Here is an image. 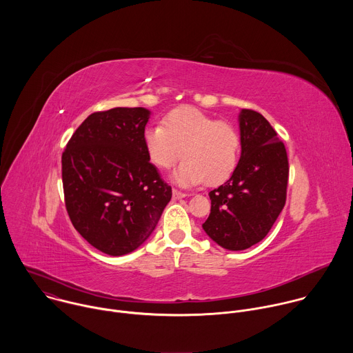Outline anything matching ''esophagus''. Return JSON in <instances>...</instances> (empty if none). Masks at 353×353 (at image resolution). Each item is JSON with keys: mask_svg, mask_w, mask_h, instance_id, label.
Returning a JSON list of instances; mask_svg holds the SVG:
<instances>
[{"mask_svg": "<svg viewBox=\"0 0 353 353\" xmlns=\"http://www.w3.org/2000/svg\"><path fill=\"white\" fill-rule=\"evenodd\" d=\"M184 196H187V194L185 192H183V191H179V190H176V188H173V198H184Z\"/></svg>", "mask_w": 353, "mask_h": 353, "instance_id": "34e87169", "label": "esophagus"}]
</instances>
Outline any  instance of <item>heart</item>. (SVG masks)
<instances>
[{
  "instance_id": "1",
  "label": "heart",
  "mask_w": 353,
  "mask_h": 353,
  "mask_svg": "<svg viewBox=\"0 0 353 353\" xmlns=\"http://www.w3.org/2000/svg\"><path fill=\"white\" fill-rule=\"evenodd\" d=\"M148 155L158 168L170 169L185 159L174 173L181 185L204 183L219 185L234 172L239 161L240 137L233 125L216 121L195 108L172 110L162 124L145 130Z\"/></svg>"
}]
</instances>
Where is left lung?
<instances>
[{
  "instance_id": "1",
  "label": "left lung",
  "mask_w": 353,
  "mask_h": 353,
  "mask_svg": "<svg viewBox=\"0 0 353 353\" xmlns=\"http://www.w3.org/2000/svg\"><path fill=\"white\" fill-rule=\"evenodd\" d=\"M240 161L230 179L210 192L205 233L221 247L245 250L261 241L285 207L288 154L267 119L241 109Z\"/></svg>"
}]
</instances>
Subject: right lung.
Wrapping results in <instances>:
<instances>
[{"mask_svg":"<svg viewBox=\"0 0 353 353\" xmlns=\"http://www.w3.org/2000/svg\"><path fill=\"white\" fill-rule=\"evenodd\" d=\"M149 114L143 108L92 113L63 152L68 216L90 245L109 256L138 248L172 198L143 142Z\"/></svg>","mask_w":353,"mask_h":353,"instance_id":"obj_1","label":"right lung"}]
</instances>
